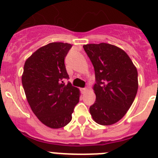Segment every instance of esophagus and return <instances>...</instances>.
<instances>
[{
	"label": "esophagus",
	"instance_id": "34e87169",
	"mask_svg": "<svg viewBox=\"0 0 158 158\" xmlns=\"http://www.w3.org/2000/svg\"><path fill=\"white\" fill-rule=\"evenodd\" d=\"M81 90H82V94H86V92H87V89H86V88H82V89H81Z\"/></svg>",
	"mask_w": 158,
	"mask_h": 158
}]
</instances>
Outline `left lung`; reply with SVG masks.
I'll return each mask as SVG.
<instances>
[{"mask_svg": "<svg viewBox=\"0 0 158 158\" xmlns=\"http://www.w3.org/2000/svg\"><path fill=\"white\" fill-rule=\"evenodd\" d=\"M95 71L96 101L89 107L93 119L102 126L118 122L133 103L138 90V72L127 54L101 43L83 46Z\"/></svg>", "mask_w": 158, "mask_h": 158, "instance_id": "obj_1", "label": "left lung"}]
</instances>
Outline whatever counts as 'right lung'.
Listing matches in <instances>:
<instances>
[{
    "label": "right lung",
    "instance_id": "obj_1",
    "mask_svg": "<svg viewBox=\"0 0 158 158\" xmlns=\"http://www.w3.org/2000/svg\"><path fill=\"white\" fill-rule=\"evenodd\" d=\"M72 47L67 43L48 44L24 64L22 82L28 103L38 119L51 129L68 125L79 101V89L64 82L69 79L64 57Z\"/></svg>",
    "mask_w": 158,
    "mask_h": 158
}]
</instances>
